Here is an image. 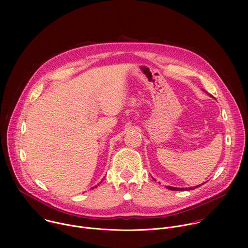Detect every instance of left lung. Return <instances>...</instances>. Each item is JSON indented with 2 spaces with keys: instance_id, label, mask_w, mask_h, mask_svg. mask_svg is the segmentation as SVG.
Wrapping results in <instances>:
<instances>
[{
  "instance_id": "1",
  "label": "left lung",
  "mask_w": 248,
  "mask_h": 248,
  "mask_svg": "<svg viewBox=\"0 0 248 248\" xmlns=\"http://www.w3.org/2000/svg\"><path fill=\"white\" fill-rule=\"evenodd\" d=\"M210 97H213L212 95H209ZM153 180L154 181H156L154 178H153ZM203 185V184H202ZM201 185H199V186H192V187H186V188H180V187H173V186H167V188L168 189H170V190H181V191H183V190H193V189H195L196 187H199Z\"/></svg>"
}]
</instances>
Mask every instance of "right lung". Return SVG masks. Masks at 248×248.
I'll use <instances>...</instances> for the list:
<instances>
[{"label":"right lung","mask_w":248,"mask_h":248,"mask_svg":"<svg viewBox=\"0 0 248 248\" xmlns=\"http://www.w3.org/2000/svg\"><path fill=\"white\" fill-rule=\"evenodd\" d=\"M98 186H99V185H98ZM94 187H97V186H94ZM94 187H92V188H94Z\"/></svg>","instance_id":"right-lung-1"}]
</instances>
